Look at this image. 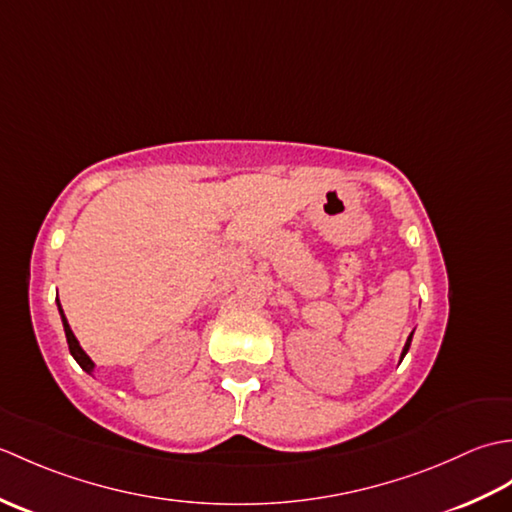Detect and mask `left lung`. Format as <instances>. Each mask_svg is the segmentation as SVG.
Segmentation results:
<instances>
[{"label":"left lung","instance_id":"8db88e82","mask_svg":"<svg viewBox=\"0 0 512 512\" xmlns=\"http://www.w3.org/2000/svg\"><path fill=\"white\" fill-rule=\"evenodd\" d=\"M409 343H411V336L407 339V343H405V350H402V354H407V350H409Z\"/></svg>","mask_w":512,"mask_h":512}]
</instances>
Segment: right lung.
<instances>
[{
  "instance_id": "obj_1",
  "label": "right lung",
  "mask_w": 512,
  "mask_h": 512,
  "mask_svg": "<svg viewBox=\"0 0 512 512\" xmlns=\"http://www.w3.org/2000/svg\"><path fill=\"white\" fill-rule=\"evenodd\" d=\"M59 301V299H57ZM59 310H61V306H59ZM61 319H63V328H65V339H68V347H70V354L74 356V361L81 365V369H85V372L88 374H92V369H94V363L90 361V356L85 354L83 350H81V345H79V341H76V336L72 334V330H70V325H68V321H65V317H63V310H61Z\"/></svg>"
}]
</instances>
